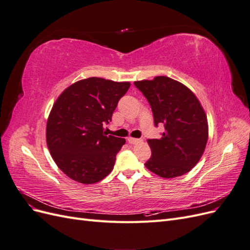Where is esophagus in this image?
<instances>
[{"instance_id": "esophagus-1", "label": "esophagus", "mask_w": 250, "mask_h": 250, "mask_svg": "<svg viewBox=\"0 0 250 250\" xmlns=\"http://www.w3.org/2000/svg\"><path fill=\"white\" fill-rule=\"evenodd\" d=\"M127 141H128V143H130V144H137V143L142 142V140H140V139H134V138H128Z\"/></svg>"}]
</instances>
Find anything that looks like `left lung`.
Listing matches in <instances>:
<instances>
[{"mask_svg": "<svg viewBox=\"0 0 250 250\" xmlns=\"http://www.w3.org/2000/svg\"><path fill=\"white\" fill-rule=\"evenodd\" d=\"M152 108L154 124H164L161 139L148 140L151 157L146 168L163 178L191 171L208 139L207 113L198 98L183 83L167 76L134 81Z\"/></svg>", "mask_w": 250, "mask_h": 250, "instance_id": "left-lung-1", "label": "left lung"}]
</instances>
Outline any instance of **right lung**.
Instances as JSON below:
<instances>
[{
  "label": "right lung",
  "instance_id": "right-lung-1",
  "mask_svg": "<svg viewBox=\"0 0 250 250\" xmlns=\"http://www.w3.org/2000/svg\"><path fill=\"white\" fill-rule=\"evenodd\" d=\"M130 82L89 77L73 83L58 96L47 121V146L66 176L92 185L112 171L125 139L106 135L103 125L111 121Z\"/></svg>",
  "mask_w": 250,
  "mask_h": 250
}]
</instances>
